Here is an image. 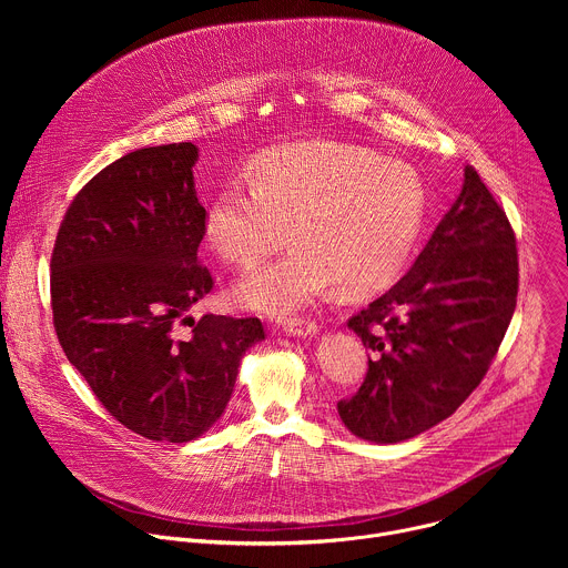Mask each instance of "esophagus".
<instances>
[{
  "label": "esophagus",
  "instance_id": "esophagus-1",
  "mask_svg": "<svg viewBox=\"0 0 568 568\" xmlns=\"http://www.w3.org/2000/svg\"><path fill=\"white\" fill-rule=\"evenodd\" d=\"M283 331L287 335H292V337H312V335H316L318 326H316L314 318H298V316H294V318H287L283 323Z\"/></svg>",
  "mask_w": 568,
  "mask_h": 568
}]
</instances>
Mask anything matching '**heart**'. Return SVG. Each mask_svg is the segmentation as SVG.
<instances>
[{
  "mask_svg": "<svg viewBox=\"0 0 568 568\" xmlns=\"http://www.w3.org/2000/svg\"><path fill=\"white\" fill-rule=\"evenodd\" d=\"M425 220L414 169L337 141H303L263 152L252 180L237 178L209 204L204 235L224 261L252 267L285 245L278 261L231 290L235 305L287 316L331 285L364 296L390 285Z\"/></svg>",
  "mask_w": 568,
  "mask_h": 568,
  "instance_id": "b5f03b06",
  "label": "heart"
}]
</instances>
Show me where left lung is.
<instances>
[{
	"instance_id": "obj_1",
	"label": "left lung",
	"mask_w": 568,
	"mask_h": 568,
	"mask_svg": "<svg viewBox=\"0 0 568 568\" xmlns=\"http://www.w3.org/2000/svg\"><path fill=\"white\" fill-rule=\"evenodd\" d=\"M519 261L506 211L471 166L407 276L348 318L368 373L337 404L371 443L414 438L449 418L488 373L517 305Z\"/></svg>"
}]
</instances>
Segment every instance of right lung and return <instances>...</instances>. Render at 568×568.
Returning a JSON list of instances; mask_svg holds the SVG:
<instances>
[{
  "label": "right lung",
  "instance_id": "right-lung-1",
  "mask_svg": "<svg viewBox=\"0 0 568 568\" xmlns=\"http://www.w3.org/2000/svg\"><path fill=\"white\" fill-rule=\"evenodd\" d=\"M193 143L128 152L69 204L51 256L53 328L67 359L130 432L189 443L226 409L261 318L191 307L213 290L200 265L206 209ZM189 325L182 336L176 328Z\"/></svg>",
  "mask_w": 568,
  "mask_h": 568
}]
</instances>
